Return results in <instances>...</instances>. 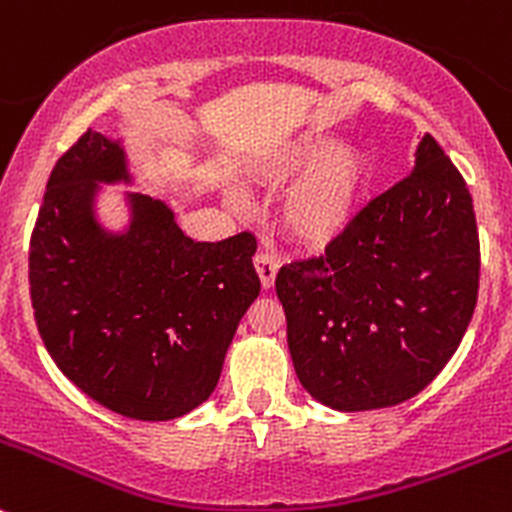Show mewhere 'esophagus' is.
Here are the masks:
<instances>
[{
    "mask_svg": "<svg viewBox=\"0 0 512 512\" xmlns=\"http://www.w3.org/2000/svg\"><path fill=\"white\" fill-rule=\"evenodd\" d=\"M277 260L275 257L265 255V252H260V255H255V270L257 275H260V282L265 290H270L272 285H275V277H277Z\"/></svg>",
    "mask_w": 512,
    "mask_h": 512,
    "instance_id": "34e87169",
    "label": "esophagus"
}]
</instances>
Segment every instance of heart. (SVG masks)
Segmentation results:
<instances>
[{"mask_svg": "<svg viewBox=\"0 0 512 512\" xmlns=\"http://www.w3.org/2000/svg\"><path fill=\"white\" fill-rule=\"evenodd\" d=\"M322 144V132H300L280 142L260 165L265 182L292 175L275 202V225L302 252H322L345 235L370 175L367 152L357 142Z\"/></svg>", "mask_w": 512, "mask_h": 512, "instance_id": "heart-1", "label": "heart"}]
</instances>
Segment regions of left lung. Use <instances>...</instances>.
Here are the masks:
<instances>
[{
    "mask_svg": "<svg viewBox=\"0 0 512 512\" xmlns=\"http://www.w3.org/2000/svg\"><path fill=\"white\" fill-rule=\"evenodd\" d=\"M478 280L473 197L423 135L403 182L375 197L325 255L277 272L297 380L340 413L415 398L458 350Z\"/></svg>",
    "mask_w": 512,
    "mask_h": 512,
    "instance_id": "1",
    "label": "left lung"
}]
</instances>
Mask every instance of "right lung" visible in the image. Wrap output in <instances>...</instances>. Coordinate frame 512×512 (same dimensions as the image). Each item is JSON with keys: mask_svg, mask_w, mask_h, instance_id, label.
Listing matches in <instances>:
<instances>
[{"mask_svg": "<svg viewBox=\"0 0 512 512\" xmlns=\"http://www.w3.org/2000/svg\"><path fill=\"white\" fill-rule=\"evenodd\" d=\"M137 187L124 137L87 130L49 175L29 242L32 307L44 347L94 403L147 423L200 408L227 347L260 295L257 242L240 232L195 242L165 200L117 192L122 222L102 215L104 187Z\"/></svg>", "mask_w": 512, "mask_h": 512, "instance_id": "1", "label": "right lung"}]
</instances>
